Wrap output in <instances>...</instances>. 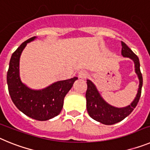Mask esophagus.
<instances>
[{
  "label": "esophagus",
  "instance_id": "esophagus-1",
  "mask_svg": "<svg viewBox=\"0 0 150 150\" xmlns=\"http://www.w3.org/2000/svg\"><path fill=\"white\" fill-rule=\"evenodd\" d=\"M88 76V73L86 71H80L78 72V77L81 78V79H85Z\"/></svg>",
  "mask_w": 150,
  "mask_h": 150
}]
</instances>
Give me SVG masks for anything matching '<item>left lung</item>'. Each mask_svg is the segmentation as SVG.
<instances>
[{
  "label": "left lung",
  "mask_w": 150,
  "mask_h": 150,
  "mask_svg": "<svg viewBox=\"0 0 150 150\" xmlns=\"http://www.w3.org/2000/svg\"><path fill=\"white\" fill-rule=\"evenodd\" d=\"M122 55L124 57H128L134 61L135 65V71L137 73L139 80H140L137 96L134 101L131 104V105L126 107H123V108H116V107H112L103 100L93 83L88 79L86 82L87 90L86 93V108L88 115L93 120L104 125H113L124 120L125 118L127 117L134 110V109L137 105L140 95H141L143 77L142 74L140 72V61H139L138 57L135 55L132 50L122 41Z\"/></svg>",
  "instance_id": "obj_1"
}]
</instances>
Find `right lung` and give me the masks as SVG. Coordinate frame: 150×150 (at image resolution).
Returning <instances> with one entry per match:
<instances>
[{
	"instance_id": "1",
	"label": "right lung",
	"mask_w": 150,
	"mask_h": 150,
	"mask_svg": "<svg viewBox=\"0 0 150 150\" xmlns=\"http://www.w3.org/2000/svg\"><path fill=\"white\" fill-rule=\"evenodd\" d=\"M35 37L25 41L13 53L7 71L8 90L16 107L24 114L34 120L46 121L58 116L63 107L64 98L70 91L75 80H62L42 90H32L21 82L19 77V58L28 43Z\"/></svg>"
}]
</instances>
